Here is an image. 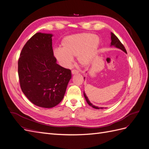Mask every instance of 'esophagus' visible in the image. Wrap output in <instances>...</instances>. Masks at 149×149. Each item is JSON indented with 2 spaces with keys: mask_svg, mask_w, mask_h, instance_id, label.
Masks as SVG:
<instances>
[{
  "mask_svg": "<svg viewBox=\"0 0 149 149\" xmlns=\"http://www.w3.org/2000/svg\"><path fill=\"white\" fill-rule=\"evenodd\" d=\"M71 73H72V74H76L78 73V71L73 70L71 71Z\"/></svg>",
  "mask_w": 149,
  "mask_h": 149,
  "instance_id": "1",
  "label": "esophagus"
}]
</instances>
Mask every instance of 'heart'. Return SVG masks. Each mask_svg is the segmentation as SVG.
<instances>
[{
	"label": "heart",
	"instance_id": "1",
	"mask_svg": "<svg viewBox=\"0 0 149 149\" xmlns=\"http://www.w3.org/2000/svg\"><path fill=\"white\" fill-rule=\"evenodd\" d=\"M100 39L91 33H81L65 37L61 43V48H56L53 55L60 65L69 67L77 56L79 64L83 67L91 65L97 55Z\"/></svg>",
	"mask_w": 149,
	"mask_h": 149
}]
</instances>
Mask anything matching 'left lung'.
<instances>
[{"instance_id":"1","label":"left lung","mask_w":149,"mask_h":149,"mask_svg":"<svg viewBox=\"0 0 149 149\" xmlns=\"http://www.w3.org/2000/svg\"><path fill=\"white\" fill-rule=\"evenodd\" d=\"M111 47H116L117 48H119L121 50H123L124 52H125V53H127V52H126V49L125 48V47H124V45L122 43L120 42V40L118 39V38L116 37V36L113 33H111ZM85 78H84V79ZM84 94V96L85 97V100L86 101L87 103L89 106H91L92 107H93L94 109H103L104 107H99L97 106H94L93 104L89 101V100H88V97L86 96V94H85L84 91L83 93Z\"/></svg>"}]
</instances>
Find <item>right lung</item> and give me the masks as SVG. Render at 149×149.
<instances>
[{
  "instance_id": "obj_1",
  "label": "right lung",
  "mask_w": 149,
  "mask_h": 149,
  "mask_svg": "<svg viewBox=\"0 0 149 149\" xmlns=\"http://www.w3.org/2000/svg\"><path fill=\"white\" fill-rule=\"evenodd\" d=\"M50 33H37L22 48L18 73L22 92L35 105L52 108L63 99L71 78L69 69L56 63Z\"/></svg>"
}]
</instances>
